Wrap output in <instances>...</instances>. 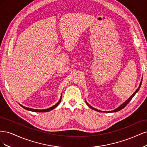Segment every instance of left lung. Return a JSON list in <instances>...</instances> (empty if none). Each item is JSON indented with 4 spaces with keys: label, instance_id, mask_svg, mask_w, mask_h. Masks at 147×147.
Instances as JSON below:
<instances>
[{
    "label": "left lung",
    "instance_id": "1",
    "mask_svg": "<svg viewBox=\"0 0 147 147\" xmlns=\"http://www.w3.org/2000/svg\"><path fill=\"white\" fill-rule=\"evenodd\" d=\"M142 80H141V82H140V85H139V88H137V90L134 92V94H133L129 98L126 102H124V103L123 104H121V105H120L119 107H118L117 108V109H116L115 110H112V111H110V112H102V111H100V110H97V109H94V108H93L92 107H91L90 105H89L87 102H86V104L88 105V106L90 108H91V109H92V110H95V111H97V112H118V111H119V110H121V109H123V108H124L127 105V104L129 103V102L131 100V99H132V97L134 96V95L136 94L137 93V92L139 91V88H140V86H141V84H142Z\"/></svg>",
    "mask_w": 147,
    "mask_h": 147
}]
</instances>
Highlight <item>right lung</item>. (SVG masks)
Listing matches in <instances>:
<instances>
[{
	"label": "right lung",
	"mask_w": 147,
	"mask_h": 147,
	"mask_svg": "<svg viewBox=\"0 0 147 147\" xmlns=\"http://www.w3.org/2000/svg\"><path fill=\"white\" fill-rule=\"evenodd\" d=\"M61 99H62V96L61 97V98H60V99H59V102H57V103L56 104H55V105H53V107H50V108H48V109H44V110H37V109H30V108H28V107H24V106H23L22 105H20L22 107H23V109H26V110H29V111H32V112H49V111H50V110H53V109H55L56 107L59 105V104L61 102Z\"/></svg>",
	"instance_id": "1"
}]
</instances>
